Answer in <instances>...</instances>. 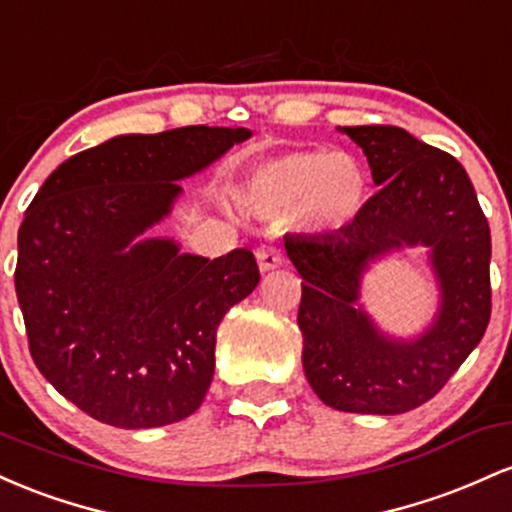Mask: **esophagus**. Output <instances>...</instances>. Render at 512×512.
<instances>
[{
	"label": "esophagus",
	"instance_id": "esophagus-1",
	"mask_svg": "<svg viewBox=\"0 0 512 512\" xmlns=\"http://www.w3.org/2000/svg\"><path fill=\"white\" fill-rule=\"evenodd\" d=\"M256 261L261 273H271L275 268L283 266V254H280V249L275 244H263L256 249Z\"/></svg>",
	"mask_w": 512,
	"mask_h": 512
}]
</instances>
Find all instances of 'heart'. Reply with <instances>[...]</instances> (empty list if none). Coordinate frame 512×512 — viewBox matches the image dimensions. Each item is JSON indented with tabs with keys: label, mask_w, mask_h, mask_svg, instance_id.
I'll list each match as a JSON object with an SVG mask.
<instances>
[{
	"label": "heart",
	"mask_w": 512,
	"mask_h": 512,
	"mask_svg": "<svg viewBox=\"0 0 512 512\" xmlns=\"http://www.w3.org/2000/svg\"><path fill=\"white\" fill-rule=\"evenodd\" d=\"M363 169L346 154L285 152L261 159L234 191L239 208L258 217H280L292 210L300 225L314 232L346 229L365 205Z\"/></svg>",
	"instance_id": "obj_1"
}]
</instances>
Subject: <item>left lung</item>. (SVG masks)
<instances>
[{"mask_svg": "<svg viewBox=\"0 0 512 512\" xmlns=\"http://www.w3.org/2000/svg\"><path fill=\"white\" fill-rule=\"evenodd\" d=\"M341 132L363 147L380 191L336 234L285 237L302 278V365L331 409L394 416L433 399L479 346L491 319V229L452 154L394 125ZM418 243L431 249L441 309L426 334L396 342L359 309V280L372 260Z\"/></svg>", "mask_w": 512, "mask_h": 512, "instance_id": "obj_1", "label": "left lung"}]
</instances>
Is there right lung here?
I'll list each match as a JSON object with an SVG mask.
<instances>
[{"label":"right lung","mask_w":512,"mask_h":512,"mask_svg":"<svg viewBox=\"0 0 512 512\" xmlns=\"http://www.w3.org/2000/svg\"><path fill=\"white\" fill-rule=\"evenodd\" d=\"M246 128L120 135L45 179L19 227L16 297L33 363L65 399L116 428L198 411L217 326L261 280L249 249L210 258L135 241L179 198L176 181L244 142Z\"/></svg>","instance_id":"1"}]
</instances>
